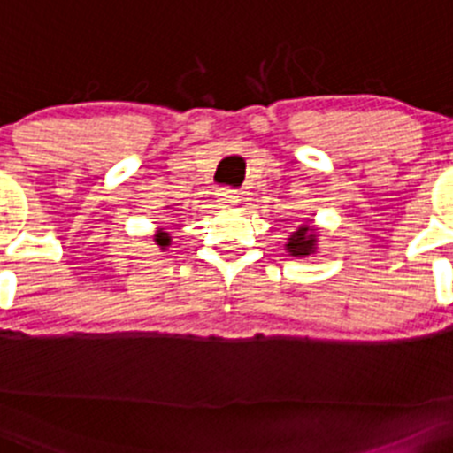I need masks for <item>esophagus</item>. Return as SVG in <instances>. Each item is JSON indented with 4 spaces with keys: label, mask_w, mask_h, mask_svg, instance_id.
<instances>
[{
    "label": "esophagus",
    "mask_w": 453,
    "mask_h": 453,
    "mask_svg": "<svg viewBox=\"0 0 453 453\" xmlns=\"http://www.w3.org/2000/svg\"><path fill=\"white\" fill-rule=\"evenodd\" d=\"M217 203L219 208H234L239 203V192L230 190V188H221L217 192Z\"/></svg>",
    "instance_id": "1"
}]
</instances>
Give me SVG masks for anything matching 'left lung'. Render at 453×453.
Wrapping results in <instances>:
<instances>
[{
    "mask_svg": "<svg viewBox=\"0 0 453 453\" xmlns=\"http://www.w3.org/2000/svg\"><path fill=\"white\" fill-rule=\"evenodd\" d=\"M285 252L294 258H310L319 252V227L301 223L285 241Z\"/></svg>",
    "mask_w": 453,
    "mask_h": 453,
    "instance_id": "obj_1",
    "label": "left lung"
}]
</instances>
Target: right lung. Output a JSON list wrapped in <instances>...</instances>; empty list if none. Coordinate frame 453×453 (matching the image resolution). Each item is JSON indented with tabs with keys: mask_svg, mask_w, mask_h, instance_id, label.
<instances>
[{
	"mask_svg": "<svg viewBox=\"0 0 453 453\" xmlns=\"http://www.w3.org/2000/svg\"><path fill=\"white\" fill-rule=\"evenodd\" d=\"M155 243L159 245L161 250H168L170 243H173V236H170V232H165L164 226L157 227V232H155Z\"/></svg>",
	"mask_w": 453,
	"mask_h": 453,
	"instance_id": "1",
	"label": "right lung"
}]
</instances>
